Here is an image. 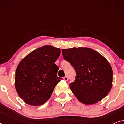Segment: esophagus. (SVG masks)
<instances>
[{
  "instance_id": "obj_1",
  "label": "esophagus",
  "mask_w": 124,
  "mask_h": 124,
  "mask_svg": "<svg viewBox=\"0 0 124 124\" xmlns=\"http://www.w3.org/2000/svg\"><path fill=\"white\" fill-rule=\"evenodd\" d=\"M63 79H64V80L65 81H68V77H67V76H65V77H64V78H63Z\"/></svg>"
}]
</instances>
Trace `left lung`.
I'll return each mask as SVG.
<instances>
[{
	"label": "left lung",
	"instance_id": "8db88e82",
	"mask_svg": "<svg viewBox=\"0 0 124 124\" xmlns=\"http://www.w3.org/2000/svg\"><path fill=\"white\" fill-rule=\"evenodd\" d=\"M62 53L75 69L76 80L69 87L80 102L94 104L107 95L112 87L113 72L103 56L86 47L62 49Z\"/></svg>",
	"mask_w": 124,
	"mask_h": 124
}]
</instances>
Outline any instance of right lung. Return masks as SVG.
<instances>
[{
	"label": "right lung",
	"instance_id": "obj_1",
	"mask_svg": "<svg viewBox=\"0 0 124 124\" xmlns=\"http://www.w3.org/2000/svg\"><path fill=\"white\" fill-rule=\"evenodd\" d=\"M60 54V48L45 45L33 51L18 64L15 85L25 103L38 106L50 99L62 79L57 77L59 67L55 64Z\"/></svg>",
	"mask_w": 124,
	"mask_h": 124
}]
</instances>
